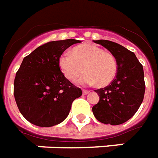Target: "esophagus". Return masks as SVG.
Listing matches in <instances>:
<instances>
[{"instance_id": "obj_1", "label": "esophagus", "mask_w": 158, "mask_h": 158, "mask_svg": "<svg viewBox=\"0 0 158 158\" xmlns=\"http://www.w3.org/2000/svg\"><path fill=\"white\" fill-rule=\"evenodd\" d=\"M89 93V90H83V95H88Z\"/></svg>"}]
</instances>
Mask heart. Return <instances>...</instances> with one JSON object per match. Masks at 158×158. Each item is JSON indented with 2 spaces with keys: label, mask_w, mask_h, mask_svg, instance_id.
I'll list each match as a JSON object with an SVG mask.
<instances>
[{
  "label": "heart",
  "mask_w": 158,
  "mask_h": 158,
  "mask_svg": "<svg viewBox=\"0 0 158 158\" xmlns=\"http://www.w3.org/2000/svg\"><path fill=\"white\" fill-rule=\"evenodd\" d=\"M62 74L74 81L84 73L80 84L105 87L113 82L118 72V62L110 52L92 44H82L72 49V53L64 52L58 59Z\"/></svg>",
  "instance_id": "b5f03b06"
}]
</instances>
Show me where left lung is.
<instances>
[{
  "label": "left lung",
  "instance_id": "8db88e82",
  "mask_svg": "<svg viewBox=\"0 0 158 158\" xmlns=\"http://www.w3.org/2000/svg\"><path fill=\"white\" fill-rule=\"evenodd\" d=\"M94 42L115 56L118 72L109 85L95 90L99 102L92 107L93 114L102 123L118 125L131 118L142 103L146 89L143 66L134 52L118 43L106 40Z\"/></svg>",
  "mask_w": 158,
  "mask_h": 158
}]
</instances>
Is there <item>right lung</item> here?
Listing matches in <instances>:
<instances>
[{
    "mask_svg": "<svg viewBox=\"0 0 158 158\" xmlns=\"http://www.w3.org/2000/svg\"><path fill=\"white\" fill-rule=\"evenodd\" d=\"M80 40H56L40 45L23 60L14 79V97L20 113L29 123L52 127L69 116L73 102L82 90L62 74L58 59Z\"/></svg>",
    "mask_w": 158,
    "mask_h": 158,
    "instance_id": "1",
    "label": "right lung"
}]
</instances>
